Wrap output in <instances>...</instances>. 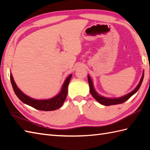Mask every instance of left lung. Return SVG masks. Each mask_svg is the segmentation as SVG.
<instances>
[{
    "mask_svg": "<svg viewBox=\"0 0 150 150\" xmlns=\"http://www.w3.org/2000/svg\"><path fill=\"white\" fill-rule=\"evenodd\" d=\"M143 78H144V71L142 73V75L141 77V80H140L139 83L137 86V87L130 93L126 94L124 96L117 97V98H109V97H105L104 96H102L100 94H98L96 90H95L94 85L92 81V79L90 77V75H88V83L90 86V91L92 96L94 97V98L96 100L98 103L104 105V106H111V105H115L123 103L124 102L128 100L129 98L131 97L132 95H134L137 91L139 90V89L141 87L142 84V82L143 81Z\"/></svg>",
    "mask_w": 150,
    "mask_h": 150,
    "instance_id": "obj_1",
    "label": "left lung"
}]
</instances>
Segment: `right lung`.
<instances>
[{
  "instance_id": "right-lung-1",
  "label": "right lung",
  "mask_w": 150,
  "mask_h": 150,
  "mask_svg": "<svg viewBox=\"0 0 150 150\" xmlns=\"http://www.w3.org/2000/svg\"><path fill=\"white\" fill-rule=\"evenodd\" d=\"M71 76L72 74L69 75L66 79L62 86L61 90L58 94L53 97L47 98V99H35V98H31L24 93L16 84L11 73H10V80L15 93L22 103L35 108L37 110L47 111L56 110L62 106L66 100L67 94H68V87Z\"/></svg>"
}]
</instances>
